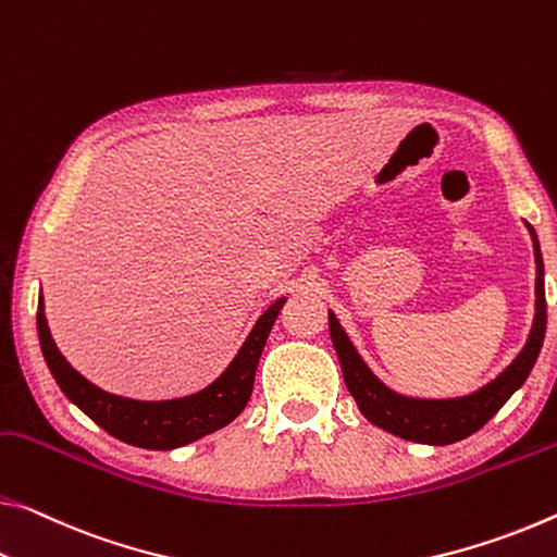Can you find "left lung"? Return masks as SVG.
I'll return each mask as SVG.
<instances>
[{
    "label": "left lung",
    "mask_w": 557,
    "mask_h": 557,
    "mask_svg": "<svg viewBox=\"0 0 557 557\" xmlns=\"http://www.w3.org/2000/svg\"><path fill=\"white\" fill-rule=\"evenodd\" d=\"M533 240L535 255V317L531 334L518 351V357L491 379L488 384L475 389L473 394L454 396V399H419V396H404L386 386L367 361L361 359L355 344L342 330V324L334 312H330V337L337 351L344 384L349 394L355 396L359 411L374 423V426L389 431V434L413 441V444L429 446H448L479 431L483 423L496 417L498 409L525 384L528 374L535 367V359L541 355L545 339V285H543V255L541 243L531 223H525Z\"/></svg>",
    "instance_id": "8db88e82"
}]
</instances>
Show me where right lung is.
Masks as SVG:
<instances>
[{
  "mask_svg": "<svg viewBox=\"0 0 557 557\" xmlns=\"http://www.w3.org/2000/svg\"><path fill=\"white\" fill-rule=\"evenodd\" d=\"M285 302L287 297H280L260 314L243 347L237 349L231 364L225 367V372L213 384L190 396L165 401H138L128 399V396L103 392L78 374L51 339L41 297L37 310V332L49 372L57 379L59 389L66 394L69 401L76 404L103 431H109L111 436L126 441L131 446L171 451V448H181L213 434V431L227 426L233 419L240 417V411L250 401L255 369H258L264 342H268V334Z\"/></svg>",
  "mask_w": 557,
  "mask_h": 557,
  "instance_id": "obj_1",
  "label": "right lung"
}]
</instances>
